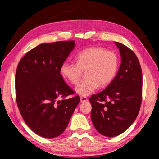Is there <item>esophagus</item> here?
Instances as JSON below:
<instances>
[{
    "label": "esophagus",
    "instance_id": "esophagus-1",
    "mask_svg": "<svg viewBox=\"0 0 159 159\" xmlns=\"http://www.w3.org/2000/svg\"><path fill=\"white\" fill-rule=\"evenodd\" d=\"M80 102H85L88 101V98L86 97H84V96L80 97Z\"/></svg>",
    "mask_w": 159,
    "mask_h": 159
}]
</instances>
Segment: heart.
<instances>
[{
	"mask_svg": "<svg viewBox=\"0 0 159 159\" xmlns=\"http://www.w3.org/2000/svg\"><path fill=\"white\" fill-rule=\"evenodd\" d=\"M76 63L64 61L61 74L73 85L79 84L83 71L88 77L78 85L75 91L86 96L97 89L105 86L114 79L119 68V57L115 52L105 48L93 47L80 52L75 57Z\"/></svg>",
	"mask_w": 159,
	"mask_h": 159,
	"instance_id": "b5f03b06",
	"label": "heart"
}]
</instances>
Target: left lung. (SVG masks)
Returning <instances> with one entry per match:
<instances>
[{"label":"left lung","mask_w":159,"mask_h":159,"mask_svg":"<svg viewBox=\"0 0 159 159\" xmlns=\"http://www.w3.org/2000/svg\"><path fill=\"white\" fill-rule=\"evenodd\" d=\"M121 55L120 69L109 85L89 98L94 127L105 137L122 134L134 122L142 100V71L129 47L115 42Z\"/></svg>","instance_id":"1"}]
</instances>
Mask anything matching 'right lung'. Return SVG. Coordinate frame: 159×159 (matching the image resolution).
Segmentation results:
<instances>
[{
	"mask_svg": "<svg viewBox=\"0 0 159 159\" xmlns=\"http://www.w3.org/2000/svg\"><path fill=\"white\" fill-rule=\"evenodd\" d=\"M74 47L73 40L39 44L27 52L17 66V107L27 125L42 137L61 134L80 102L79 95L66 98L75 91L60 74Z\"/></svg>",
	"mask_w": 159,
	"mask_h": 159,
	"instance_id": "obj_1",
	"label": "right lung"
}]
</instances>
